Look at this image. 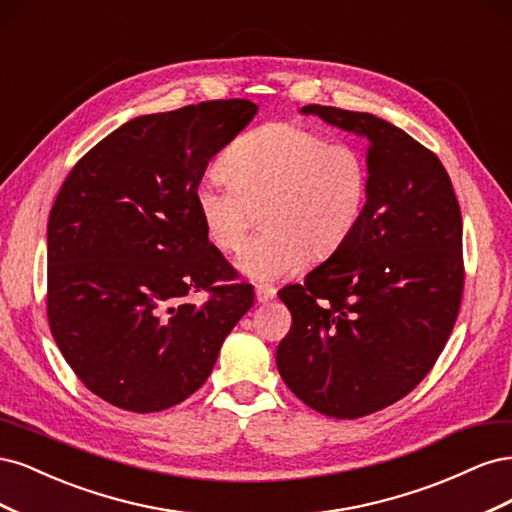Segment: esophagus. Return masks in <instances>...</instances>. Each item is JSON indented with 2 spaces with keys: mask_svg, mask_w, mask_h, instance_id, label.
<instances>
[{
  "mask_svg": "<svg viewBox=\"0 0 512 512\" xmlns=\"http://www.w3.org/2000/svg\"><path fill=\"white\" fill-rule=\"evenodd\" d=\"M275 294H277V290L271 284H260L256 288V301L258 303H269V301L275 299Z\"/></svg>",
  "mask_w": 512,
  "mask_h": 512,
  "instance_id": "obj_1",
  "label": "esophagus"
}]
</instances>
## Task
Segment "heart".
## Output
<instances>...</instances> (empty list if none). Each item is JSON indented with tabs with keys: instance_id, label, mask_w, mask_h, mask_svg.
<instances>
[{
	"instance_id": "1",
	"label": "heart",
	"mask_w": 512,
	"mask_h": 512,
	"mask_svg": "<svg viewBox=\"0 0 512 512\" xmlns=\"http://www.w3.org/2000/svg\"><path fill=\"white\" fill-rule=\"evenodd\" d=\"M218 168L228 183L200 179L194 211L205 239L224 254L239 250L258 211L265 228L239 256V267L258 280L342 250L363 220L371 188L361 147L299 121H269L241 134Z\"/></svg>"
}]
</instances>
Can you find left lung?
<instances>
[{
    "instance_id": "8db88e82",
    "label": "left lung",
    "mask_w": 512,
    "mask_h": 512,
    "mask_svg": "<svg viewBox=\"0 0 512 512\" xmlns=\"http://www.w3.org/2000/svg\"><path fill=\"white\" fill-rule=\"evenodd\" d=\"M367 138L371 188L354 235L277 297L292 324L275 352L288 389L312 410L361 418L406 397L436 365L463 294V230L436 153L369 113L307 104Z\"/></svg>"
}]
</instances>
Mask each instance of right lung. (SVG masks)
<instances>
[{"label":"right lung","instance_id":"1","mask_svg":"<svg viewBox=\"0 0 512 512\" xmlns=\"http://www.w3.org/2000/svg\"><path fill=\"white\" fill-rule=\"evenodd\" d=\"M256 111L235 98L136 117L61 185L46 237V316L74 374L108 404L138 414L181 404L254 305V286L205 239L192 190ZM192 291L208 299L188 304Z\"/></svg>","mask_w":512,"mask_h":512}]
</instances>
